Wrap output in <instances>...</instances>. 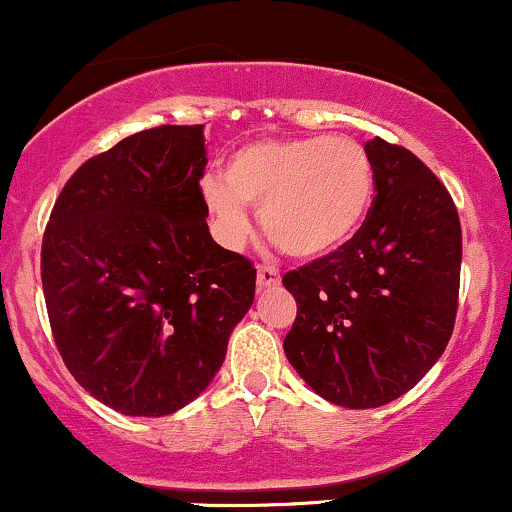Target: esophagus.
I'll return each instance as SVG.
<instances>
[{
	"mask_svg": "<svg viewBox=\"0 0 512 512\" xmlns=\"http://www.w3.org/2000/svg\"><path fill=\"white\" fill-rule=\"evenodd\" d=\"M279 269L272 265H260L257 267V286L260 289H272V286L279 284Z\"/></svg>",
	"mask_w": 512,
	"mask_h": 512,
	"instance_id": "1",
	"label": "esophagus"
}]
</instances>
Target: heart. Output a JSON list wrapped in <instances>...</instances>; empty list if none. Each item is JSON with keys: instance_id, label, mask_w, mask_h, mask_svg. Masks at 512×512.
Listing matches in <instances>:
<instances>
[{"instance_id": "b5f03b06", "label": "heart", "mask_w": 512, "mask_h": 512, "mask_svg": "<svg viewBox=\"0 0 512 512\" xmlns=\"http://www.w3.org/2000/svg\"><path fill=\"white\" fill-rule=\"evenodd\" d=\"M201 194L223 245L245 243L252 204L260 206L262 230L279 250L311 260L338 250L362 226L374 167L352 138L255 140L228 157L226 177L209 174Z\"/></svg>"}]
</instances>
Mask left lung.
I'll use <instances>...</instances> for the list:
<instances>
[{"label":"left lung","mask_w":512,"mask_h":512,"mask_svg":"<svg viewBox=\"0 0 512 512\" xmlns=\"http://www.w3.org/2000/svg\"><path fill=\"white\" fill-rule=\"evenodd\" d=\"M374 199L359 230L282 284L296 299L291 367L325 401L379 408L411 391L454 330L462 226L447 187L403 145H364Z\"/></svg>","instance_id":"left-lung-1"}]
</instances>
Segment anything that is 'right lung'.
<instances>
[{"label": "right lung", "instance_id": "obj_1", "mask_svg": "<svg viewBox=\"0 0 512 512\" xmlns=\"http://www.w3.org/2000/svg\"><path fill=\"white\" fill-rule=\"evenodd\" d=\"M204 126H155L89 157L55 199L41 279L65 367L104 406L160 418L221 369L257 269L213 243Z\"/></svg>", "mask_w": 512, "mask_h": 512}]
</instances>
